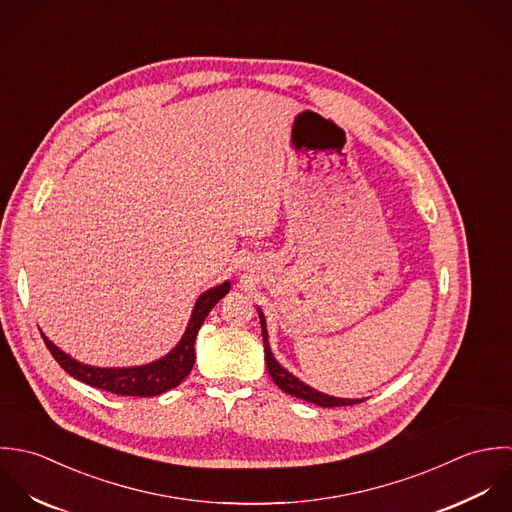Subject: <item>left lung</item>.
<instances>
[{
	"label": "left lung",
	"instance_id": "1",
	"mask_svg": "<svg viewBox=\"0 0 512 512\" xmlns=\"http://www.w3.org/2000/svg\"><path fill=\"white\" fill-rule=\"evenodd\" d=\"M259 318H261V332H263V344H265V362H267V370L273 378V382L285 392L291 394L295 398H301L310 404L322 406V408H340V406H354L360 404L362 400H342V398H332V396H324L312 388H308L307 384L299 382L293 374H289L283 366H279V362L273 358L271 350H269V342H267V328H265V316L259 310Z\"/></svg>",
	"mask_w": 512,
	"mask_h": 512
}]
</instances>
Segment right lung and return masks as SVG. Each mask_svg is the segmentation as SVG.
Wrapping results in <instances>:
<instances>
[{
    "mask_svg": "<svg viewBox=\"0 0 512 512\" xmlns=\"http://www.w3.org/2000/svg\"><path fill=\"white\" fill-rule=\"evenodd\" d=\"M229 293V283H223L215 289H209L204 293L196 307L192 320L188 324V330L182 338V342L162 360L140 366V368H120V370H106V368H93L85 366L65 352H61L51 340H45L47 350L51 356L59 362V366L73 378L99 388L104 392L116 394V396H138V398H150V396H160L184 382V378L192 372L194 362H196V336L204 324L205 316L209 310L215 307L225 295Z\"/></svg>",
    "mask_w": 512,
    "mask_h": 512,
    "instance_id": "add662e5",
    "label": "right lung"
}]
</instances>
